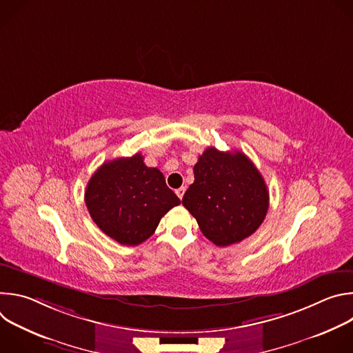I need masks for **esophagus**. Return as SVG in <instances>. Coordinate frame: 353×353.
<instances>
[{"mask_svg":"<svg viewBox=\"0 0 353 353\" xmlns=\"http://www.w3.org/2000/svg\"><path fill=\"white\" fill-rule=\"evenodd\" d=\"M184 192H185V187H180V188L176 190V194H177V196H179L180 199L184 196Z\"/></svg>","mask_w":353,"mask_h":353,"instance_id":"obj_1","label":"esophagus"}]
</instances>
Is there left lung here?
Returning <instances> with one entry per match:
<instances>
[{"label":"left lung","instance_id":"1","mask_svg":"<svg viewBox=\"0 0 353 353\" xmlns=\"http://www.w3.org/2000/svg\"><path fill=\"white\" fill-rule=\"evenodd\" d=\"M183 205L208 240L226 247L260 228L270 207V192L244 154L210 146L194 166V183L183 196Z\"/></svg>","mask_w":353,"mask_h":353}]
</instances>
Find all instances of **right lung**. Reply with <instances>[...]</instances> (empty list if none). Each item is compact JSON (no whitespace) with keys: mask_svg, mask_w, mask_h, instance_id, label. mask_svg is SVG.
<instances>
[{"mask_svg":"<svg viewBox=\"0 0 353 353\" xmlns=\"http://www.w3.org/2000/svg\"><path fill=\"white\" fill-rule=\"evenodd\" d=\"M85 203L100 230L123 245H138L180 199L162 172L148 168L135 154L100 166L86 185Z\"/></svg>","mask_w":353,"mask_h":353,"instance_id":"right-lung-1","label":"right lung"}]
</instances>
